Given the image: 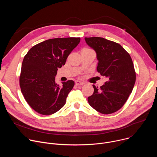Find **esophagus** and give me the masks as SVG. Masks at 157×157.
<instances>
[{
  "label": "esophagus",
  "instance_id": "34e87169",
  "mask_svg": "<svg viewBox=\"0 0 157 157\" xmlns=\"http://www.w3.org/2000/svg\"><path fill=\"white\" fill-rule=\"evenodd\" d=\"M75 83H76V84L77 85V86H82L84 83V82H81V81H75Z\"/></svg>",
  "mask_w": 157,
  "mask_h": 157
}]
</instances>
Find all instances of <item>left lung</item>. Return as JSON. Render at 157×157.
Wrapping results in <instances>:
<instances>
[{"label": "left lung", "mask_w": 157, "mask_h": 157, "mask_svg": "<svg viewBox=\"0 0 157 157\" xmlns=\"http://www.w3.org/2000/svg\"><path fill=\"white\" fill-rule=\"evenodd\" d=\"M84 39L96 52L98 72L107 79L99 88L93 85L94 93L88 97V102L101 114H113L124 105L135 84L136 73L132 59L117 43L96 36Z\"/></svg>", "instance_id": "1"}]
</instances>
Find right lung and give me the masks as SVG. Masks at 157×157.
<instances>
[{
	"label": "right lung",
	"instance_id": "add662e5",
	"mask_svg": "<svg viewBox=\"0 0 157 157\" xmlns=\"http://www.w3.org/2000/svg\"><path fill=\"white\" fill-rule=\"evenodd\" d=\"M80 40L75 37L49 39L35 44L25 56L20 86L25 101L36 113L51 115L64 105L75 82L68 80L60 87L55 77Z\"/></svg>",
	"mask_w": 157,
	"mask_h": 157
}]
</instances>
